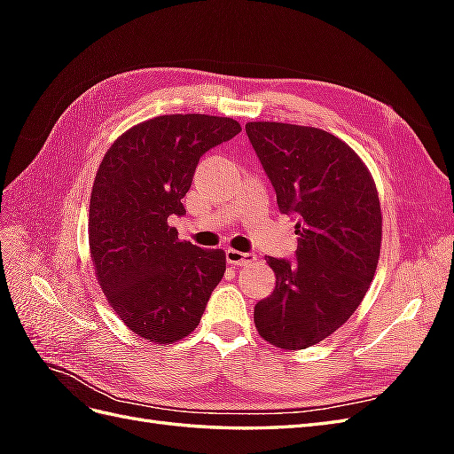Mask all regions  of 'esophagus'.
Returning a JSON list of instances; mask_svg holds the SVG:
<instances>
[{"mask_svg": "<svg viewBox=\"0 0 454 454\" xmlns=\"http://www.w3.org/2000/svg\"><path fill=\"white\" fill-rule=\"evenodd\" d=\"M225 257H227V263H231V265H237V267L248 265V263H252V261L255 259V255H254V254H244V252L232 250V248H229V250L225 252Z\"/></svg>", "mask_w": 454, "mask_h": 454, "instance_id": "obj_1", "label": "esophagus"}]
</instances>
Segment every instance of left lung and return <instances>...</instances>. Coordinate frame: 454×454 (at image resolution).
I'll return each mask as SVG.
<instances>
[{"label": "left lung", "instance_id": "obj_1", "mask_svg": "<svg viewBox=\"0 0 454 454\" xmlns=\"http://www.w3.org/2000/svg\"><path fill=\"white\" fill-rule=\"evenodd\" d=\"M246 134L297 217L295 263L267 257L277 286L254 309L259 335L284 350L324 340L364 301L375 277L382 214L377 185L358 153L322 129L254 121Z\"/></svg>", "mask_w": 454, "mask_h": 454}]
</instances>
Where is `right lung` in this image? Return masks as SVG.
Masks as SVG:
<instances>
[{"label": "right lung", "instance_id": "right-lung-1", "mask_svg": "<svg viewBox=\"0 0 454 454\" xmlns=\"http://www.w3.org/2000/svg\"><path fill=\"white\" fill-rule=\"evenodd\" d=\"M239 121L174 114L130 127L106 151L89 210L94 274L109 307L138 337L170 345L199 325L223 278L225 252L177 239L170 215L199 159L240 132Z\"/></svg>", "mask_w": 454, "mask_h": 454}]
</instances>
